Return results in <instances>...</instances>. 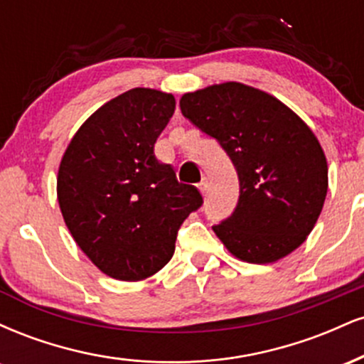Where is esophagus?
Segmentation results:
<instances>
[{
  "instance_id": "obj_1",
  "label": "esophagus",
  "mask_w": 364,
  "mask_h": 364,
  "mask_svg": "<svg viewBox=\"0 0 364 364\" xmlns=\"http://www.w3.org/2000/svg\"><path fill=\"white\" fill-rule=\"evenodd\" d=\"M198 190H200V193H202L203 196L207 195V190H208V181H207V179H202V183H200V185H198Z\"/></svg>"
}]
</instances>
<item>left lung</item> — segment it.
<instances>
[{"label": "left lung", "instance_id": "8db88e82", "mask_svg": "<svg viewBox=\"0 0 364 364\" xmlns=\"http://www.w3.org/2000/svg\"><path fill=\"white\" fill-rule=\"evenodd\" d=\"M179 107L219 141L237 171L235 212L212 228L228 252L272 263L299 248L328 188L327 159L310 127L277 97L240 82L188 92Z\"/></svg>", "mask_w": 364, "mask_h": 364}]
</instances>
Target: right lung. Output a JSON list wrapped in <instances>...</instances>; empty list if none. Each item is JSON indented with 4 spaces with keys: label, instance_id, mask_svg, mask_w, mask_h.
<instances>
[{
    "label": "right lung",
    "instance_id": "1",
    "mask_svg": "<svg viewBox=\"0 0 364 364\" xmlns=\"http://www.w3.org/2000/svg\"><path fill=\"white\" fill-rule=\"evenodd\" d=\"M174 106L168 92H123L85 119L61 157L56 191L66 228L118 281L159 272L173 257L179 225L203 202L154 156Z\"/></svg>",
    "mask_w": 364,
    "mask_h": 364
}]
</instances>
